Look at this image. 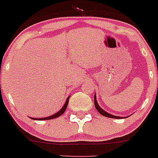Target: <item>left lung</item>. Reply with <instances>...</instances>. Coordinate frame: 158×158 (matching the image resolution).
Returning <instances> with one entry per match:
<instances>
[{
	"label": "left lung",
	"mask_w": 158,
	"mask_h": 158,
	"mask_svg": "<svg viewBox=\"0 0 158 158\" xmlns=\"http://www.w3.org/2000/svg\"><path fill=\"white\" fill-rule=\"evenodd\" d=\"M94 104H95V107L97 110H98V112L100 114H101L102 115L105 116V117L107 118H116V119H119V118H123V117H119V116H115V115H113V114H110L109 113L106 112L105 110H103L101 107L99 106V104H97V98H96V95H94Z\"/></svg>",
	"instance_id": "obj_1"
}]
</instances>
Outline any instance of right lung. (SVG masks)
<instances>
[{"instance_id": "1", "label": "right lung", "mask_w": 158, "mask_h": 158, "mask_svg": "<svg viewBox=\"0 0 158 158\" xmlns=\"http://www.w3.org/2000/svg\"><path fill=\"white\" fill-rule=\"evenodd\" d=\"M69 97H68L67 100H66V101H65V103H64V106L62 107V108L59 110V111H57L56 114H53V115H51V116H49V117H47V118H31L34 119V120H49V119L56 118L59 117V116H61V114H62L65 111L66 107H67L68 104H69Z\"/></svg>"}]
</instances>
